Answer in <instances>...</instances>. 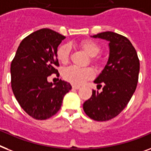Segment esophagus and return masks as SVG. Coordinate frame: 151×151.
<instances>
[{"label":"esophagus","mask_w":151,"mask_h":151,"mask_svg":"<svg viewBox=\"0 0 151 151\" xmlns=\"http://www.w3.org/2000/svg\"><path fill=\"white\" fill-rule=\"evenodd\" d=\"M72 88H73V89H75V90H78L80 88V86H78V85H72Z\"/></svg>","instance_id":"1"}]
</instances>
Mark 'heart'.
Segmentation results:
<instances>
[{"instance_id":"b5f03b06","label":"heart","mask_w":151,"mask_h":151,"mask_svg":"<svg viewBox=\"0 0 151 151\" xmlns=\"http://www.w3.org/2000/svg\"><path fill=\"white\" fill-rule=\"evenodd\" d=\"M80 46L90 55L91 56H96L101 52V46L95 41L91 40H83L80 42ZM70 47L67 44L61 45L57 50L56 56L58 60L62 63H67L69 60ZM94 63H97L96 59L93 60ZM94 71L91 68L81 69L76 67H69L66 68L63 72V77L67 81L71 84L80 85L84 81L94 78Z\"/></svg>"}]
</instances>
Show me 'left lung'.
Returning a JSON list of instances; mask_svg holds the SVG:
<instances>
[{"label":"left lung","instance_id":"left-lung-1","mask_svg":"<svg viewBox=\"0 0 151 151\" xmlns=\"http://www.w3.org/2000/svg\"><path fill=\"white\" fill-rule=\"evenodd\" d=\"M109 41V58L95 80L102 91L93 90L83 105L84 112L95 121H107L124 109L135 92L139 78V60L135 48L123 35L104 32L93 35Z\"/></svg>","mask_w":151,"mask_h":151}]
</instances>
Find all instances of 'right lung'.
Returning a JSON list of instances; mask_svg holds the SVG:
<instances>
[{
  "label": "right lung",
  "mask_w": 151,
  "mask_h": 151,
  "mask_svg": "<svg viewBox=\"0 0 151 151\" xmlns=\"http://www.w3.org/2000/svg\"><path fill=\"white\" fill-rule=\"evenodd\" d=\"M64 35L49 29L34 32L22 41L11 64L12 88L20 106L38 120L47 119L60 109L70 83L47 81L52 73L60 75L57 47Z\"/></svg>",
  "instance_id": "add662e5"
}]
</instances>
